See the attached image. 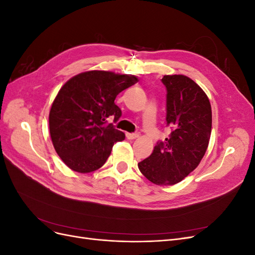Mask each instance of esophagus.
<instances>
[{"instance_id": "34e87169", "label": "esophagus", "mask_w": 255, "mask_h": 255, "mask_svg": "<svg viewBox=\"0 0 255 255\" xmlns=\"http://www.w3.org/2000/svg\"><path fill=\"white\" fill-rule=\"evenodd\" d=\"M127 137H128V139H136V138L139 137V134H137V133H127Z\"/></svg>"}]
</instances>
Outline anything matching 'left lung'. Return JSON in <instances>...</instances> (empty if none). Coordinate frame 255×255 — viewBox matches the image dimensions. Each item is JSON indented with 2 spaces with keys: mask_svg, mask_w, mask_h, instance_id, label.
<instances>
[{
  "mask_svg": "<svg viewBox=\"0 0 255 255\" xmlns=\"http://www.w3.org/2000/svg\"><path fill=\"white\" fill-rule=\"evenodd\" d=\"M167 126L171 133L154 146L138 168L150 182L168 186L185 179L203 158L212 132V107L205 92L188 76L164 75Z\"/></svg>",
  "mask_w": 255,
  "mask_h": 255,
  "instance_id": "left-lung-1",
  "label": "left lung"
}]
</instances>
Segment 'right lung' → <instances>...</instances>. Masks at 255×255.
I'll use <instances>...</instances> for the list:
<instances>
[{"instance_id":"right-lung-1","label":"right lung","mask_w":255,"mask_h":255,"mask_svg":"<svg viewBox=\"0 0 255 255\" xmlns=\"http://www.w3.org/2000/svg\"><path fill=\"white\" fill-rule=\"evenodd\" d=\"M138 82L135 75L92 70L69 80L53 101L49 126L51 139L64 163L80 173L101 168L115 142L126 135L115 128L121 110L115 99Z\"/></svg>"}]
</instances>
